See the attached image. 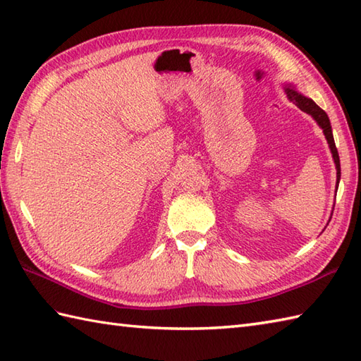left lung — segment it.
<instances>
[{
  "label": "left lung",
  "instance_id": "left-lung-1",
  "mask_svg": "<svg viewBox=\"0 0 361 361\" xmlns=\"http://www.w3.org/2000/svg\"><path fill=\"white\" fill-rule=\"evenodd\" d=\"M286 93L288 96V99L291 102H293L298 109H301L302 111H305L307 114L315 119L318 122V126L323 128V133L326 136V140L329 142V147H331L332 152V157L335 161V166H336V186H338L340 183V176H341V167H340V157H338V150H336V145L334 141V135H332V127H331V121H329L327 114L324 110H321L319 106L312 101V99L305 97L302 94H299L296 90L287 87L286 88Z\"/></svg>",
  "mask_w": 361,
  "mask_h": 361
}]
</instances>
